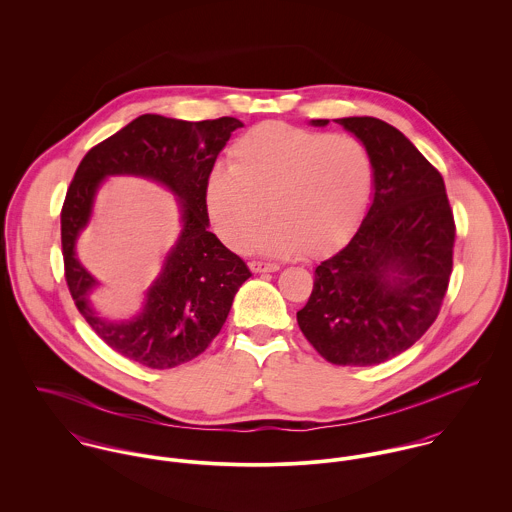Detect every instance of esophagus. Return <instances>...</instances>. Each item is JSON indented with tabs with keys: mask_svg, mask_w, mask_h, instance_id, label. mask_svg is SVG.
<instances>
[{
	"mask_svg": "<svg viewBox=\"0 0 512 512\" xmlns=\"http://www.w3.org/2000/svg\"><path fill=\"white\" fill-rule=\"evenodd\" d=\"M250 270L256 274H266V272H278L280 266L274 262H262V260H252Z\"/></svg>",
	"mask_w": 512,
	"mask_h": 512,
	"instance_id": "34e87169",
	"label": "esophagus"
}]
</instances>
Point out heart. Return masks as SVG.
Returning a JSON list of instances; mask_svg holds the SVG:
<instances>
[{
    "label": "heart",
    "instance_id": "b5f03b06",
    "mask_svg": "<svg viewBox=\"0 0 512 512\" xmlns=\"http://www.w3.org/2000/svg\"><path fill=\"white\" fill-rule=\"evenodd\" d=\"M370 189L365 147L341 134H315L266 122L236 140L232 163L215 165L205 203L220 238L244 248L256 238L266 254L321 256L353 228Z\"/></svg>",
    "mask_w": 512,
    "mask_h": 512
}]
</instances>
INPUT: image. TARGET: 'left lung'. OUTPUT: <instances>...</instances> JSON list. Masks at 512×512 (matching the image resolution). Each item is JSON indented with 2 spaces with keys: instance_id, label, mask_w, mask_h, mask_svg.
<instances>
[{
  "instance_id": "8db88e82",
  "label": "left lung",
  "mask_w": 512,
  "mask_h": 512,
  "mask_svg": "<svg viewBox=\"0 0 512 512\" xmlns=\"http://www.w3.org/2000/svg\"><path fill=\"white\" fill-rule=\"evenodd\" d=\"M365 146L372 203L349 244L315 268L297 323L333 365L372 366L410 349L447 292L455 224L438 169L400 130L370 118L335 120ZM327 126L329 120H311Z\"/></svg>"
}]
</instances>
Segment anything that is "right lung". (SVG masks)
Here are the masks:
<instances>
[{
	"label": "right lung",
	"instance_id": "1",
	"mask_svg": "<svg viewBox=\"0 0 512 512\" xmlns=\"http://www.w3.org/2000/svg\"><path fill=\"white\" fill-rule=\"evenodd\" d=\"M236 118L185 122L144 114L92 147L80 161L61 213L67 284L96 335L122 357L149 368H173L201 355L217 337L248 266L209 230L205 183ZM110 176H140L165 186L178 203L182 230L128 320L100 316L91 303L99 283L81 266L75 242L93 214L95 195Z\"/></svg>",
	"mask_w": 512,
	"mask_h": 512
}]
</instances>
